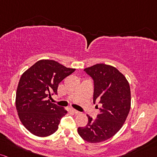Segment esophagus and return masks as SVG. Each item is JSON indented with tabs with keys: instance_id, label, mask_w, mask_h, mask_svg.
I'll list each match as a JSON object with an SVG mask.
<instances>
[{
	"instance_id": "34e87169",
	"label": "esophagus",
	"mask_w": 157,
	"mask_h": 157,
	"mask_svg": "<svg viewBox=\"0 0 157 157\" xmlns=\"http://www.w3.org/2000/svg\"><path fill=\"white\" fill-rule=\"evenodd\" d=\"M71 111L73 113H75V114H76V115H77L80 113V112H78L77 110H76L75 109H71Z\"/></svg>"
}]
</instances>
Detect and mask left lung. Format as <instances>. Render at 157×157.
<instances>
[{
	"label": "left lung",
	"instance_id": "8db88e82",
	"mask_svg": "<svg viewBox=\"0 0 157 157\" xmlns=\"http://www.w3.org/2000/svg\"><path fill=\"white\" fill-rule=\"evenodd\" d=\"M84 71L94 80L93 102L102 107L95 119L87 115V125L77 131L86 142L99 143L113 137L123 126L131 105L130 88L126 77L112 65L100 63Z\"/></svg>",
	"mask_w": 157,
	"mask_h": 157
}]
</instances>
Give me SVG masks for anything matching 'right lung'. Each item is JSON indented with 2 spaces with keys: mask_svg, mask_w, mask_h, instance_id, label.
<instances>
[{
  "mask_svg": "<svg viewBox=\"0 0 157 157\" xmlns=\"http://www.w3.org/2000/svg\"><path fill=\"white\" fill-rule=\"evenodd\" d=\"M75 71L54 60L42 59L21 75L15 106L22 124L31 133L45 137L57 130L60 120L67 111L48 98L57 94L59 82Z\"/></svg>",
  "mask_w": 157,
  "mask_h": 157,
  "instance_id": "obj_1",
  "label": "right lung"
}]
</instances>
